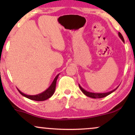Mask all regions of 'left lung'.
<instances>
[{"mask_svg":"<svg viewBox=\"0 0 135 135\" xmlns=\"http://www.w3.org/2000/svg\"><path fill=\"white\" fill-rule=\"evenodd\" d=\"M118 35H119V37H120V39H121L122 41H123L124 42V38H123V37H122V34L120 33V32H119ZM79 88L80 89V90L82 91V92H83V93L85 94V95L87 96V97H88L92 98H104L105 97H107V96L109 95L110 94H111V93H112L114 92V91H115L116 89H117V88L119 87V86H118V87L116 88L115 89H114V90H112V91H109V92L103 93H97L89 92V91L85 90L84 89H83V88L80 86V84H79Z\"/></svg>","mask_w":135,"mask_h":135,"instance_id":"1","label":"left lung"}]
</instances>
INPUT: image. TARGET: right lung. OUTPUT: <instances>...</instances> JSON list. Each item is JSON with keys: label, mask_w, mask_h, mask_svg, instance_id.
Returning <instances> with one entry per match:
<instances>
[{"label": "right lung", "mask_w": 135, "mask_h": 135, "mask_svg": "<svg viewBox=\"0 0 135 135\" xmlns=\"http://www.w3.org/2000/svg\"><path fill=\"white\" fill-rule=\"evenodd\" d=\"M59 75H60V74H58V75L55 77V79L53 80V81H52V83L51 84V86H49V87L48 88L46 91H44V92L41 93L40 94H36V95H28V94H24L18 89V90L21 95H23V97L27 98L30 99V100H35V101H44V100H47V99L49 98L50 97H51L52 94H53L54 93H55V88H56V80L58 79Z\"/></svg>", "instance_id": "1"}]
</instances>
